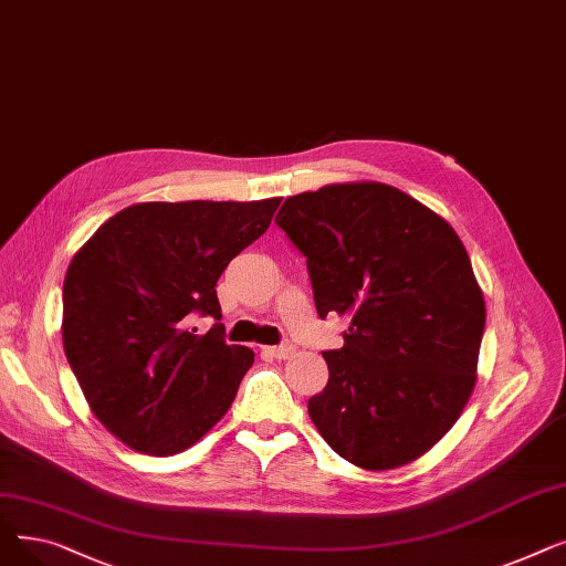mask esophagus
Returning <instances> with one entry per match:
<instances>
[{
  "label": "esophagus",
  "instance_id": "1",
  "mask_svg": "<svg viewBox=\"0 0 566 566\" xmlns=\"http://www.w3.org/2000/svg\"><path fill=\"white\" fill-rule=\"evenodd\" d=\"M263 353L271 355V358H277V360H289L293 358L295 353V346L293 344H280V346H263Z\"/></svg>",
  "mask_w": 566,
  "mask_h": 566
}]
</instances>
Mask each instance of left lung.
<instances>
[{"label": "left lung", "instance_id": "obj_1", "mask_svg": "<svg viewBox=\"0 0 566 566\" xmlns=\"http://www.w3.org/2000/svg\"><path fill=\"white\" fill-rule=\"evenodd\" d=\"M275 222L307 256L318 316H350L344 346L323 353L331 376L307 401L314 427L365 470L420 459L478 380L486 305L461 238L376 181L289 197Z\"/></svg>", "mask_w": 566, "mask_h": 566}]
</instances>
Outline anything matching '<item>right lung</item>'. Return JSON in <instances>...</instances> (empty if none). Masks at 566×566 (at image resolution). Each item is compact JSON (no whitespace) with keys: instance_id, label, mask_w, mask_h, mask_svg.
Returning <instances> with one entry per match:
<instances>
[{"instance_id":"1","label":"right lung","mask_w":566,"mask_h":566,"mask_svg":"<svg viewBox=\"0 0 566 566\" xmlns=\"http://www.w3.org/2000/svg\"><path fill=\"white\" fill-rule=\"evenodd\" d=\"M280 197L146 201L112 216L75 252L64 280L69 365L103 427L151 457L184 452L229 410L254 363L224 325L216 284L271 227Z\"/></svg>"}]
</instances>
